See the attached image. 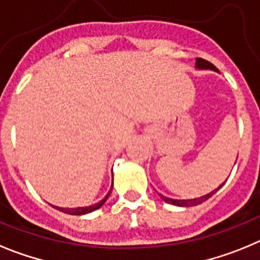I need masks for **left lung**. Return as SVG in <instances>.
Here are the masks:
<instances>
[{"label": "left lung", "mask_w": 260, "mask_h": 260, "mask_svg": "<svg viewBox=\"0 0 260 260\" xmlns=\"http://www.w3.org/2000/svg\"><path fill=\"white\" fill-rule=\"evenodd\" d=\"M196 67L199 68V69H212V71H217V68L214 67L213 64H211L209 61H207V60H204V58H200L198 57L196 58ZM224 184V183H222ZM221 184V186H222ZM221 186L218 187V188H221ZM216 188L214 191H212L211 193H208V195L205 196H202V198H198V199H191V200H175V199H169L166 198V196L161 195L159 193V196H161L162 200H165L166 203H169V204H173V205H178V207H192V205H198V204H202L203 202H205V200H208L209 198H211L212 195H214V193L217 192V189Z\"/></svg>", "instance_id": "1"}]
</instances>
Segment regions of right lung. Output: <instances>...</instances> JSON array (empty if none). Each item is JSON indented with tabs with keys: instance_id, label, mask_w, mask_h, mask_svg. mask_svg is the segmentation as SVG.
<instances>
[{
	"instance_id": "add662e5",
	"label": "right lung",
	"mask_w": 260,
	"mask_h": 260,
	"mask_svg": "<svg viewBox=\"0 0 260 260\" xmlns=\"http://www.w3.org/2000/svg\"><path fill=\"white\" fill-rule=\"evenodd\" d=\"M111 191H112V187H111V189H110V192L106 195V198L103 199V200H101V202L96 203V204H94V205H90V207H85V208H60V207H56V209H58L60 212H64V213H69V214H86V213H90V212L101 208V207L105 204V202L107 200L108 196H110Z\"/></svg>"
}]
</instances>
